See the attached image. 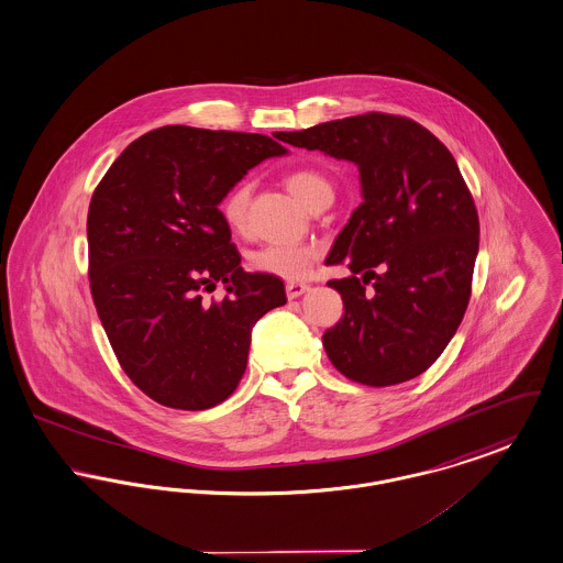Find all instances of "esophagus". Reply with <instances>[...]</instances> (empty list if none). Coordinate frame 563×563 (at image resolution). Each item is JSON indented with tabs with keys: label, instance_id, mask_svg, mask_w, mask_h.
Wrapping results in <instances>:
<instances>
[{
	"label": "esophagus",
	"instance_id": "1",
	"mask_svg": "<svg viewBox=\"0 0 563 563\" xmlns=\"http://www.w3.org/2000/svg\"><path fill=\"white\" fill-rule=\"evenodd\" d=\"M287 298L289 299H296L299 298V296H303L310 287L308 285H303V283H287Z\"/></svg>",
	"mask_w": 563,
	"mask_h": 563
}]
</instances>
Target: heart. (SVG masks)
<instances>
[{
    "label": "heart",
    "instance_id": "1",
    "mask_svg": "<svg viewBox=\"0 0 563 563\" xmlns=\"http://www.w3.org/2000/svg\"><path fill=\"white\" fill-rule=\"evenodd\" d=\"M285 185L310 210L323 203H331L333 199V185L330 178L314 167H296L287 172ZM249 199L251 185L240 183L221 201V217L233 232H240L246 223ZM317 260L319 251L310 244H265L262 249L253 251L249 257L255 272L278 276L285 280L306 278L312 272Z\"/></svg>",
    "mask_w": 563,
    "mask_h": 563
}]
</instances>
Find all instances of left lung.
<instances>
[{
	"label": "left lung",
	"instance_id": "1",
	"mask_svg": "<svg viewBox=\"0 0 563 563\" xmlns=\"http://www.w3.org/2000/svg\"><path fill=\"white\" fill-rule=\"evenodd\" d=\"M278 137L360 167L364 201L328 257L351 269L328 283L344 301L323 333L331 364L369 387L423 374L462 323L478 253V212L457 162L430 130L385 112Z\"/></svg>",
	"mask_w": 563,
	"mask_h": 563
}]
</instances>
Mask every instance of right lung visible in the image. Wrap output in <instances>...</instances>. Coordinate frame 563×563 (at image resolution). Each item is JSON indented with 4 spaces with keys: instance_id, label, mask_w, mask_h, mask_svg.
<instances>
[{
    "instance_id": "1",
    "label": "right lung",
    "mask_w": 563,
    "mask_h": 563,
    "mask_svg": "<svg viewBox=\"0 0 563 563\" xmlns=\"http://www.w3.org/2000/svg\"><path fill=\"white\" fill-rule=\"evenodd\" d=\"M285 153L262 133L167 125L133 140L93 191L91 296L119 364L162 406L232 396L253 325L287 303L280 278L242 269L219 210L251 167ZM219 282L229 296L206 300Z\"/></svg>"
}]
</instances>
